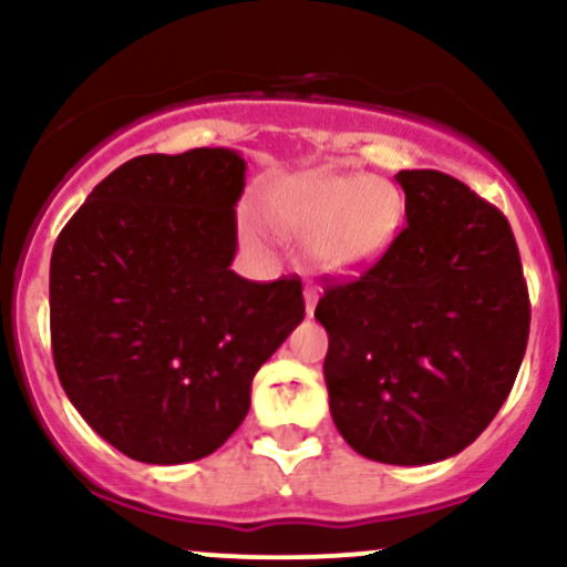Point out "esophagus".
<instances>
[{
  "label": "esophagus",
  "mask_w": 567,
  "mask_h": 567,
  "mask_svg": "<svg viewBox=\"0 0 567 567\" xmlns=\"http://www.w3.org/2000/svg\"><path fill=\"white\" fill-rule=\"evenodd\" d=\"M317 298H320V292L317 288H311V285H306L303 288V303H306V315H315V306H317Z\"/></svg>",
  "instance_id": "esophagus-1"
}]
</instances>
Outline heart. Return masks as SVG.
Listing matches in <instances>:
<instances>
[{
	"label": "heart",
	"instance_id": "1",
	"mask_svg": "<svg viewBox=\"0 0 567 567\" xmlns=\"http://www.w3.org/2000/svg\"><path fill=\"white\" fill-rule=\"evenodd\" d=\"M264 216L285 237L306 239V258L317 271L351 277L392 247L405 199L383 178L311 171L271 188Z\"/></svg>",
	"mask_w": 567,
	"mask_h": 567
}]
</instances>
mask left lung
Here are the masks:
<instances>
[{
	"label": "left lung",
	"instance_id": "left-lung-1",
	"mask_svg": "<svg viewBox=\"0 0 567 567\" xmlns=\"http://www.w3.org/2000/svg\"><path fill=\"white\" fill-rule=\"evenodd\" d=\"M405 229L317 303L341 437L370 461L424 466L472 445L512 392L530 303L506 220L437 171H400Z\"/></svg>",
	"mask_w": 567,
	"mask_h": 567
}]
</instances>
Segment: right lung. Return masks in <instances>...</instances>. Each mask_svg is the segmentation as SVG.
<instances>
[{
  "instance_id": "obj_1",
  "label": "right lung",
  "mask_w": 567,
  "mask_h": 567,
  "mask_svg": "<svg viewBox=\"0 0 567 567\" xmlns=\"http://www.w3.org/2000/svg\"><path fill=\"white\" fill-rule=\"evenodd\" d=\"M247 162L143 154L97 184L50 258V336L71 405L143 464L218 451L258 368L303 320L298 279L231 271Z\"/></svg>"
}]
</instances>
